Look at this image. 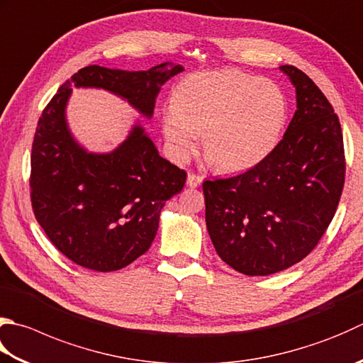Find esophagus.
<instances>
[{"label": "esophagus", "instance_id": "obj_1", "mask_svg": "<svg viewBox=\"0 0 363 363\" xmlns=\"http://www.w3.org/2000/svg\"><path fill=\"white\" fill-rule=\"evenodd\" d=\"M201 182H203V176L195 174V173H189V176H187V186L198 187V186H201Z\"/></svg>", "mask_w": 363, "mask_h": 363}]
</instances>
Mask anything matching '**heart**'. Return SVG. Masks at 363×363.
<instances>
[{
  "label": "heart",
  "mask_w": 363,
  "mask_h": 363,
  "mask_svg": "<svg viewBox=\"0 0 363 363\" xmlns=\"http://www.w3.org/2000/svg\"><path fill=\"white\" fill-rule=\"evenodd\" d=\"M288 119V99L279 83L240 70L198 72L173 91L162 130L173 157L186 162L203 151L223 173L258 165L279 145Z\"/></svg>",
  "instance_id": "1"
}]
</instances>
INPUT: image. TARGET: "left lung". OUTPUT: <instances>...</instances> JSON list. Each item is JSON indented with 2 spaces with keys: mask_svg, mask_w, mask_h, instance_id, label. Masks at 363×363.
Masks as SVG:
<instances>
[{
  "mask_svg": "<svg viewBox=\"0 0 363 363\" xmlns=\"http://www.w3.org/2000/svg\"><path fill=\"white\" fill-rule=\"evenodd\" d=\"M297 110L283 140L245 173L203 182L206 226L218 257L245 275L302 261L328 230L345 186L343 133L315 82L281 66Z\"/></svg>",
  "mask_w": 363,
  "mask_h": 363,
  "instance_id": "1",
  "label": "left lung"
}]
</instances>
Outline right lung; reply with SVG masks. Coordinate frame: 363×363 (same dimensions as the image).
Instances as JSON below:
<instances>
[{
    "mask_svg": "<svg viewBox=\"0 0 363 363\" xmlns=\"http://www.w3.org/2000/svg\"><path fill=\"white\" fill-rule=\"evenodd\" d=\"M182 70L169 62L138 72L83 67L42 111L31 151V204L50 242L75 264L111 272L147 252L160 211L184 189L187 173L160 157L138 124L115 151H84L66 123L72 86L106 89L151 118L160 86Z\"/></svg>",
    "mask_w": 363,
    "mask_h": 363,
    "instance_id": "add662e5",
    "label": "right lung"
}]
</instances>
